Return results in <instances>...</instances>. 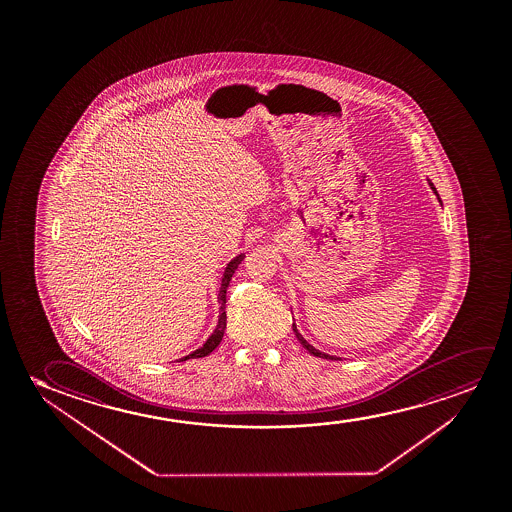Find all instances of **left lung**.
I'll return each mask as SVG.
<instances>
[{
  "mask_svg": "<svg viewBox=\"0 0 512 512\" xmlns=\"http://www.w3.org/2000/svg\"><path fill=\"white\" fill-rule=\"evenodd\" d=\"M428 183H430V187H432V190H434L435 194H437V190H435L434 183H432V182H428ZM292 327H294L295 336H297V339H299V343H301L302 346H304V348H306V350H308L309 353H311V355H315V357H320V358H330V360H332V358H334V357H330V355H325V353H322V351L316 350V348H313V346H311V344H309L308 341H306V339H304V337H302L301 334H299V330H297V327H295V323H294V325H292Z\"/></svg>",
  "mask_w": 512,
  "mask_h": 512,
  "instance_id": "left-lung-1",
  "label": "left lung"
}]
</instances>
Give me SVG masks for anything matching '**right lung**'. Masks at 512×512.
Returning <instances> with one entry per match:
<instances>
[{"label":"right lung","instance_id":"1","mask_svg":"<svg viewBox=\"0 0 512 512\" xmlns=\"http://www.w3.org/2000/svg\"><path fill=\"white\" fill-rule=\"evenodd\" d=\"M245 259V255H238L236 259L231 260L227 267H225L224 276H222V287H220V292H218V302H220V318H218V325L215 332L208 337V341L199 348V350L194 351V353H190L187 357L182 358L183 360H189V358H201L206 357V355H210L211 351L217 348L220 341H222V337H224L225 325H227V315H225V294H227V287H229V281H231L232 274L234 271L238 269L239 264H241V260Z\"/></svg>","mask_w":512,"mask_h":512}]
</instances>
